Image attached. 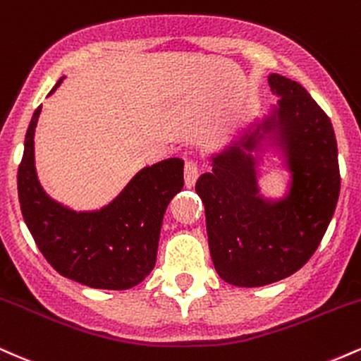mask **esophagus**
I'll return each instance as SVG.
<instances>
[{
  "instance_id": "34e87169",
  "label": "esophagus",
  "mask_w": 361,
  "mask_h": 361,
  "mask_svg": "<svg viewBox=\"0 0 361 361\" xmlns=\"http://www.w3.org/2000/svg\"><path fill=\"white\" fill-rule=\"evenodd\" d=\"M198 178V163L195 159H188L185 163V183L186 186H193Z\"/></svg>"
}]
</instances>
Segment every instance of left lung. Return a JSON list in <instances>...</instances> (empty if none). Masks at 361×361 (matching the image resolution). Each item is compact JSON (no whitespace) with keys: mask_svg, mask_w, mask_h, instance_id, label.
I'll return each mask as SVG.
<instances>
[{"mask_svg":"<svg viewBox=\"0 0 361 361\" xmlns=\"http://www.w3.org/2000/svg\"><path fill=\"white\" fill-rule=\"evenodd\" d=\"M268 85L276 105L210 156L212 171L195 185L215 271L234 287H263L300 270L327 231L341 186L329 117L297 81L270 74ZM268 154L289 173L279 199L259 188Z\"/></svg>","mask_w":361,"mask_h":361,"instance_id":"1","label":"left lung"}]
</instances>
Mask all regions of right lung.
<instances>
[{
  "mask_svg": "<svg viewBox=\"0 0 361 361\" xmlns=\"http://www.w3.org/2000/svg\"><path fill=\"white\" fill-rule=\"evenodd\" d=\"M40 111L42 105L30 120L18 168L20 209L37 247L54 270L86 287H135L156 264L164 212L183 188V159L144 166L102 209L73 210L49 197L37 176L34 137Z\"/></svg>",
  "mask_w": 361,
  "mask_h": 361,
  "instance_id": "right-lung-1",
  "label": "right lung"
}]
</instances>
